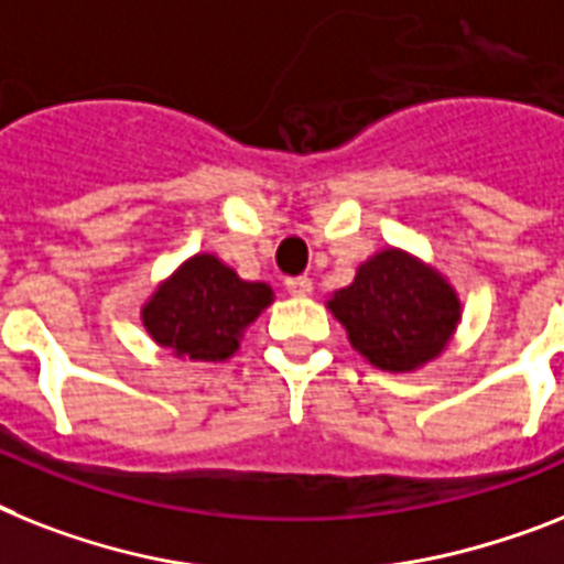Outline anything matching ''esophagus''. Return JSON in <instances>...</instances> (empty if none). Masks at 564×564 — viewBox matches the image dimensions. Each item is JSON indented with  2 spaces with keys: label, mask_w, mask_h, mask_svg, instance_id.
<instances>
[{
  "label": "esophagus",
  "mask_w": 564,
  "mask_h": 564,
  "mask_svg": "<svg viewBox=\"0 0 564 564\" xmlns=\"http://www.w3.org/2000/svg\"><path fill=\"white\" fill-rule=\"evenodd\" d=\"M285 288L291 296H311L314 293V282L308 276H291L285 279Z\"/></svg>",
  "instance_id": "1"
}]
</instances>
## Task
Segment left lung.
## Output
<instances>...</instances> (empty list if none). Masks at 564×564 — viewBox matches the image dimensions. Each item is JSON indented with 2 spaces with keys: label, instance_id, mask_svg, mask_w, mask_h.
Returning a JSON list of instances; mask_svg holds the SVG:
<instances>
[{
  "label": "left lung",
  "instance_id": "8db88e82",
  "mask_svg": "<svg viewBox=\"0 0 564 564\" xmlns=\"http://www.w3.org/2000/svg\"><path fill=\"white\" fill-rule=\"evenodd\" d=\"M348 343L383 371H415L449 346L460 323V300L449 279L400 248L377 250L351 285L325 302Z\"/></svg>",
  "mask_w": 564,
  "mask_h": 564
}]
</instances>
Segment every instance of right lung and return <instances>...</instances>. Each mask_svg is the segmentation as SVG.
<instances>
[{
    "label": "right lung",
    "instance_id": "obj_1",
    "mask_svg": "<svg viewBox=\"0 0 564 564\" xmlns=\"http://www.w3.org/2000/svg\"><path fill=\"white\" fill-rule=\"evenodd\" d=\"M271 302V285L245 282L218 256L195 253L143 302L141 323L181 360L221 362L239 351L245 328Z\"/></svg>",
    "mask_w": 564,
    "mask_h": 564
}]
</instances>
